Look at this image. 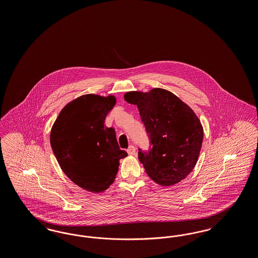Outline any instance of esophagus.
Here are the masks:
<instances>
[{"instance_id":"obj_1","label":"esophagus","mask_w":258,"mask_h":258,"mask_svg":"<svg viewBox=\"0 0 258 258\" xmlns=\"http://www.w3.org/2000/svg\"><path fill=\"white\" fill-rule=\"evenodd\" d=\"M126 152H127V154L130 156H135V154H136V148L135 146H130L128 149L126 150Z\"/></svg>"}]
</instances>
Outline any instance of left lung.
Listing matches in <instances>:
<instances>
[{"label":"left lung","instance_id":"left-lung-1","mask_svg":"<svg viewBox=\"0 0 258 258\" xmlns=\"http://www.w3.org/2000/svg\"><path fill=\"white\" fill-rule=\"evenodd\" d=\"M123 98L138 107L151 140L149 152H138L148 176L164 186L184 180L195 168L203 142V126L195 111L161 88L127 92Z\"/></svg>","mask_w":258,"mask_h":258}]
</instances>
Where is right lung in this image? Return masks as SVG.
Masks as SVG:
<instances>
[{
    "label": "right lung",
    "mask_w": 258,
    "mask_h": 258,
    "mask_svg": "<svg viewBox=\"0 0 258 258\" xmlns=\"http://www.w3.org/2000/svg\"><path fill=\"white\" fill-rule=\"evenodd\" d=\"M116 104L112 95L88 94L69 102L53 123L50 144L63 173L74 184L91 192H101L113 184L121 150L115 130L104 125Z\"/></svg>",
    "instance_id": "obj_1"
}]
</instances>
